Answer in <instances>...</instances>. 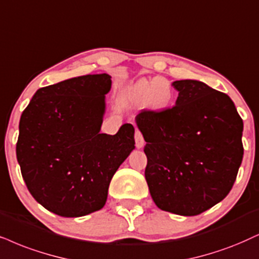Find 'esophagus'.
Listing matches in <instances>:
<instances>
[{"label":"esophagus","mask_w":259,"mask_h":259,"mask_svg":"<svg viewBox=\"0 0 259 259\" xmlns=\"http://www.w3.org/2000/svg\"><path fill=\"white\" fill-rule=\"evenodd\" d=\"M135 142H136L137 148H142L143 145H145V140H143L142 134H141L139 130H136L135 133Z\"/></svg>","instance_id":"1"}]
</instances>
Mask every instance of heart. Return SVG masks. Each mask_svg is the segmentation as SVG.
<instances>
[{"instance_id": "heart-1", "label": "heart", "mask_w": 259, "mask_h": 259, "mask_svg": "<svg viewBox=\"0 0 259 259\" xmlns=\"http://www.w3.org/2000/svg\"><path fill=\"white\" fill-rule=\"evenodd\" d=\"M130 98L137 103L150 100L154 106L162 107L167 105L171 99V90L165 78L155 77L149 81L142 80L132 88Z\"/></svg>"}]
</instances>
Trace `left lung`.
I'll use <instances>...</instances> for the list:
<instances>
[{
    "label": "left lung",
    "mask_w": 259,
    "mask_h": 259,
    "mask_svg": "<svg viewBox=\"0 0 259 259\" xmlns=\"http://www.w3.org/2000/svg\"><path fill=\"white\" fill-rule=\"evenodd\" d=\"M176 105L142 110L145 177L161 210L195 217L221 202L243 160V119L227 94L197 80L175 81Z\"/></svg>",
    "instance_id": "8db88e82"
}]
</instances>
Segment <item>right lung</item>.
<instances>
[{"mask_svg": "<svg viewBox=\"0 0 259 259\" xmlns=\"http://www.w3.org/2000/svg\"><path fill=\"white\" fill-rule=\"evenodd\" d=\"M109 74L83 75L39 88L21 114L16 159L28 191L63 218L105 205L111 179L135 149L132 124L100 134Z\"/></svg>", "mask_w": 259, "mask_h": 259, "instance_id": "right-lung-1", "label": "right lung"}]
</instances>
